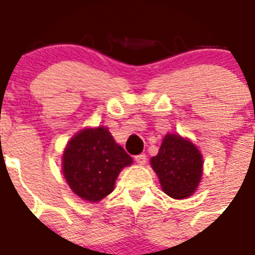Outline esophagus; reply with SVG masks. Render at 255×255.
Here are the masks:
<instances>
[{
    "mask_svg": "<svg viewBox=\"0 0 255 255\" xmlns=\"http://www.w3.org/2000/svg\"><path fill=\"white\" fill-rule=\"evenodd\" d=\"M135 160H136V163H137V164H140V166H143V164H145L147 156H145L144 153H140V155H136Z\"/></svg>",
    "mask_w": 255,
    "mask_h": 255,
    "instance_id": "34e87169",
    "label": "esophagus"
}]
</instances>
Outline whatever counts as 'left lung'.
<instances>
[{
    "instance_id": "left-lung-1",
    "label": "left lung",
    "mask_w": 255,
    "mask_h": 255,
    "mask_svg": "<svg viewBox=\"0 0 255 255\" xmlns=\"http://www.w3.org/2000/svg\"><path fill=\"white\" fill-rule=\"evenodd\" d=\"M151 166L158 175L163 191L174 199H184L197 190L202 178L203 158L188 139L167 133Z\"/></svg>"
}]
</instances>
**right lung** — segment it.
I'll list each match as a JSON object with an SVG mask.
<instances>
[{
    "mask_svg": "<svg viewBox=\"0 0 255 255\" xmlns=\"http://www.w3.org/2000/svg\"><path fill=\"white\" fill-rule=\"evenodd\" d=\"M131 163V156L106 127L77 132L63 153V172L69 187L88 202L110 195L120 171Z\"/></svg>",
    "mask_w": 255,
    "mask_h": 255,
    "instance_id": "add662e5",
    "label": "right lung"
}]
</instances>
